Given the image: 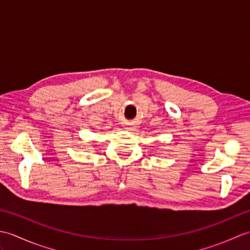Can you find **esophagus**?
Returning <instances> with one entry per match:
<instances>
[{
	"label": "esophagus",
	"instance_id": "obj_1",
	"mask_svg": "<svg viewBox=\"0 0 250 250\" xmlns=\"http://www.w3.org/2000/svg\"><path fill=\"white\" fill-rule=\"evenodd\" d=\"M126 129H128V130H132V126L129 125L128 126H126Z\"/></svg>",
	"mask_w": 250,
	"mask_h": 250
}]
</instances>
